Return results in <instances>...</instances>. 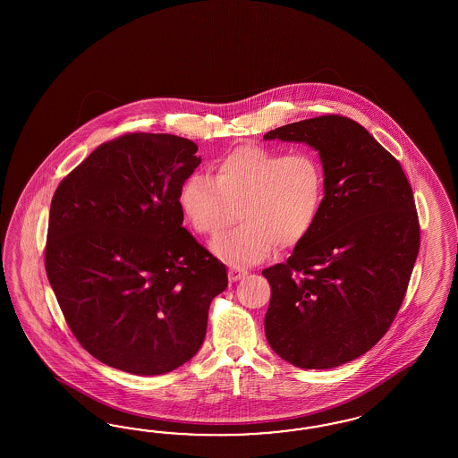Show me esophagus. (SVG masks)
<instances>
[{
	"label": "esophagus",
	"instance_id": "esophagus-1",
	"mask_svg": "<svg viewBox=\"0 0 458 458\" xmlns=\"http://www.w3.org/2000/svg\"><path fill=\"white\" fill-rule=\"evenodd\" d=\"M247 276V270L243 268V267H230L228 268V278L232 280V282H236V280H240V278H243Z\"/></svg>",
	"mask_w": 458,
	"mask_h": 458
}]
</instances>
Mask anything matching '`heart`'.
<instances>
[{
  "label": "heart",
  "instance_id": "heart-1",
  "mask_svg": "<svg viewBox=\"0 0 458 458\" xmlns=\"http://www.w3.org/2000/svg\"><path fill=\"white\" fill-rule=\"evenodd\" d=\"M326 174L307 151L284 153L264 146H240L215 163V180L191 174L182 182L180 207L194 232L223 233L238 213L242 225L211 243L226 264L243 267L278 249L304 242L319 218Z\"/></svg>",
  "mask_w": 458,
  "mask_h": 458
}]
</instances>
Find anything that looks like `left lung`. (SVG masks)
Here are the masks:
<instances>
[{
	"label": "left lung",
	"mask_w": 458,
	"mask_h": 458,
	"mask_svg": "<svg viewBox=\"0 0 458 458\" xmlns=\"http://www.w3.org/2000/svg\"><path fill=\"white\" fill-rule=\"evenodd\" d=\"M319 151V218L287 262L265 268L272 295L265 335L282 360L329 369L368 352L402 307L420 223L402 165L362 125L320 115L264 136Z\"/></svg>",
	"instance_id": "left-lung-1"
}]
</instances>
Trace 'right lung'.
Segmentation results:
<instances>
[{
    "mask_svg": "<svg viewBox=\"0 0 458 458\" xmlns=\"http://www.w3.org/2000/svg\"><path fill=\"white\" fill-rule=\"evenodd\" d=\"M198 146L132 132L100 144L52 198L45 268L81 346L132 375H165L203 344L225 265L182 228Z\"/></svg>",
    "mask_w": 458,
    "mask_h": 458,
    "instance_id": "right-lung-1",
    "label": "right lung"
}]
</instances>
